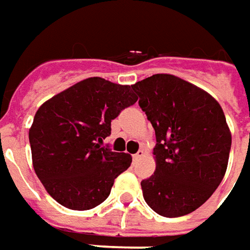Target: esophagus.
Here are the masks:
<instances>
[{
    "label": "esophagus",
    "instance_id": "1",
    "mask_svg": "<svg viewBox=\"0 0 250 250\" xmlns=\"http://www.w3.org/2000/svg\"><path fill=\"white\" fill-rule=\"evenodd\" d=\"M144 154H145V152H144V150L141 149V150H138V152H137V153L134 154L132 157H134V160H138V159H141V157H142Z\"/></svg>",
    "mask_w": 250,
    "mask_h": 250
}]
</instances>
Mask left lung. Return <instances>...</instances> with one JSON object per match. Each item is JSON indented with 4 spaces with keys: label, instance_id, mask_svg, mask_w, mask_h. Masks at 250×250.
I'll use <instances>...</instances> for the list:
<instances>
[{
    "label": "left lung",
    "instance_id": "left-lung-1",
    "mask_svg": "<svg viewBox=\"0 0 250 250\" xmlns=\"http://www.w3.org/2000/svg\"><path fill=\"white\" fill-rule=\"evenodd\" d=\"M156 132V171L141 182L152 209L178 218L200 208L227 169L231 132L222 106L205 90L169 74L131 86Z\"/></svg>",
    "mask_w": 250,
    "mask_h": 250
}]
</instances>
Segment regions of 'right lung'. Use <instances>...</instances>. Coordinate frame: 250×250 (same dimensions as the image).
Segmentation results:
<instances>
[{
  "mask_svg": "<svg viewBox=\"0 0 250 250\" xmlns=\"http://www.w3.org/2000/svg\"><path fill=\"white\" fill-rule=\"evenodd\" d=\"M138 97L128 84L87 78L38 108L28 131L32 166L62 207L87 210L104 203L115 179L131 164L128 153L103 146L111 122Z\"/></svg>",
  "mask_w": 250,
  "mask_h": 250,
  "instance_id": "1",
  "label": "right lung"
}]
</instances>
